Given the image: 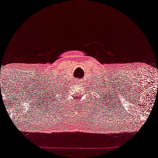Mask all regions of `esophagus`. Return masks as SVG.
<instances>
[{"instance_id":"34e87169","label":"esophagus","mask_w":158,"mask_h":158,"mask_svg":"<svg viewBox=\"0 0 158 158\" xmlns=\"http://www.w3.org/2000/svg\"><path fill=\"white\" fill-rule=\"evenodd\" d=\"M82 82H83V81H82V80H79V82H80V83H82Z\"/></svg>"}]
</instances>
